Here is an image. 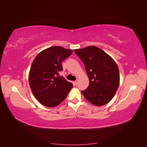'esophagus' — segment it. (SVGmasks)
Listing matches in <instances>:
<instances>
[{"label": "esophagus", "instance_id": "obj_1", "mask_svg": "<svg viewBox=\"0 0 147 147\" xmlns=\"http://www.w3.org/2000/svg\"><path fill=\"white\" fill-rule=\"evenodd\" d=\"M77 84H78V80H76L74 82V84L75 86H77Z\"/></svg>", "mask_w": 147, "mask_h": 147}]
</instances>
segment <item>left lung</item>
I'll return each mask as SVG.
<instances>
[{"instance_id": "obj_1", "label": "left lung", "mask_w": 147, "mask_h": 147, "mask_svg": "<svg viewBox=\"0 0 147 147\" xmlns=\"http://www.w3.org/2000/svg\"><path fill=\"white\" fill-rule=\"evenodd\" d=\"M84 64L90 84L82 91L86 99L96 106H102L112 99L119 84L117 63L98 47L89 46L75 50Z\"/></svg>"}]
</instances>
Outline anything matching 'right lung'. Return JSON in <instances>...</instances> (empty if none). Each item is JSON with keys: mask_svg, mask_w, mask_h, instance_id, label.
<instances>
[{"mask_svg": "<svg viewBox=\"0 0 147 147\" xmlns=\"http://www.w3.org/2000/svg\"><path fill=\"white\" fill-rule=\"evenodd\" d=\"M73 51L59 46L43 50L35 57L29 74V82L34 96L40 103L54 107L65 99L73 87L59 73L63 70L61 63Z\"/></svg>", "mask_w": 147, "mask_h": 147, "instance_id": "obj_1", "label": "right lung"}]
</instances>
